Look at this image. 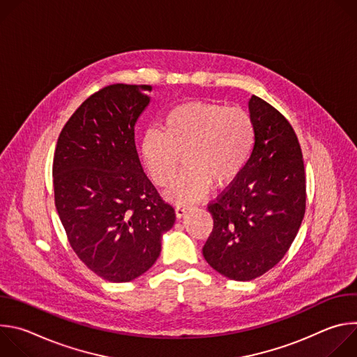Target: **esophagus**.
Listing matches in <instances>:
<instances>
[{"instance_id":"1","label":"esophagus","mask_w":357,"mask_h":357,"mask_svg":"<svg viewBox=\"0 0 357 357\" xmlns=\"http://www.w3.org/2000/svg\"><path fill=\"white\" fill-rule=\"evenodd\" d=\"M189 209H190V206H188V205H178L176 208H175V213H176V218H183L188 212H189Z\"/></svg>"}]
</instances>
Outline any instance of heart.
<instances>
[{
  "label": "heart",
  "mask_w": 357,
  "mask_h": 357,
  "mask_svg": "<svg viewBox=\"0 0 357 357\" xmlns=\"http://www.w3.org/2000/svg\"><path fill=\"white\" fill-rule=\"evenodd\" d=\"M256 138L250 113L219 103L189 101L174 107L164 127L149 128L141 139V158L151 178L168 186L185 158L186 171L168 196L178 203L205 197L212 186H225L245 167Z\"/></svg>",
  "instance_id": "obj_1"
}]
</instances>
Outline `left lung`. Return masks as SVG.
Instances as JSON below:
<instances>
[{"label":"left lung","mask_w":357,"mask_h":357,"mask_svg":"<svg viewBox=\"0 0 357 357\" xmlns=\"http://www.w3.org/2000/svg\"><path fill=\"white\" fill-rule=\"evenodd\" d=\"M256 128L251 155L209 205L213 230L203 257L219 274L250 281L285 256L305 215L302 151L288 120L257 96L248 100Z\"/></svg>","instance_id":"1"}]
</instances>
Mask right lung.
Returning <instances> with one entry per match:
<instances>
[{"mask_svg": "<svg viewBox=\"0 0 357 357\" xmlns=\"http://www.w3.org/2000/svg\"><path fill=\"white\" fill-rule=\"evenodd\" d=\"M152 86L112 84L65 124L54 157L55 206L77 257L98 277L128 282L161 252L175 211L144 174L134 128Z\"/></svg>", "mask_w": 357, "mask_h": 357, "instance_id": "right-lung-1", "label": "right lung"}]
</instances>
